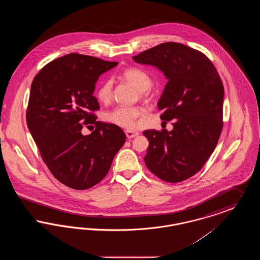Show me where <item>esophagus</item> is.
Segmentation results:
<instances>
[{
	"label": "esophagus",
	"mask_w": 260,
	"mask_h": 260,
	"mask_svg": "<svg viewBox=\"0 0 260 260\" xmlns=\"http://www.w3.org/2000/svg\"><path fill=\"white\" fill-rule=\"evenodd\" d=\"M139 134L136 133V132H129V131H125V136L129 139V138H134L136 136H138Z\"/></svg>",
	"instance_id": "esophagus-1"
}]
</instances>
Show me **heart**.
Wrapping results in <instances>:
<instances>
[{
	"label": "heart",
	"mask_w": 260,
	"mask_h": 260,
	"mask_svg": "<svg viewBox=\"0 0 260 260\" xmlns=\"http://www.w3.org/2000/svg\"><path fill=\"white\" fill-rule=\"evenodd\" d=\"M124 80L133 85L140 91L148 89L152 84L151 78L144 70L140 68H128L123 73ZM113 83L110 80L104 81L98 89V98L102 102L109 101L112 96ZM143 114V110L139 107H116L106 114V120L111 124L124 127L126 129L136 128V119Z\"/></svg>",
	"instance_id": "1"
}]
</instances>
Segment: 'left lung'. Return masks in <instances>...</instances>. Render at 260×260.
Here are the masks:
<instances>
[{"label":"left lung","mask_w":260,"mask_h":260,"mask_svg":"<svg viewBox=\"0 0 260 260\" xmlns=\"http://www.w3.org/2000/svg\"><path fill=\"white\" fill-rule=\"evenodd\" d=\"M133 59L159 69L168 80L158 102L161 120L173 131L147 129L144 161L167 182L183 181L200 172L215 148L222 129V81L210 59L183 44L164 43Z\"/></svg>","instance_id":"1"}]
</instances>
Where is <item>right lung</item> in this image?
Here are the masks:
<instances>
[{
    "mask_svg": "<svg viewBox=\"0 0 260 260\" xmlns=\"http://www.w3.org/2000/svg\"><path fill=\"white\" fill-rule=\"evenodd\" d=\"M118 62L69 53L47 64L34 78L26 121L42 159L53 176L76 190L99 183L109 172L125 135L113 124L96 122L93 96L100 75ZM97 127L88 136L84 124Z\"/></svg>",
    "mask_w": 260,
    "mask_h": 260,
    "instance_id": "obj_1",
    "label": "right lung"
}]
</instances>
